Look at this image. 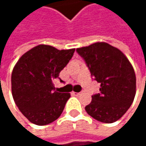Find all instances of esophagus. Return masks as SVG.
Instances as JSON below:
<instances>
[{"mask_svg": "<svg viewBox=\"0 0 146 146\" xmlns=\"http://www.w3.org/2000/svg\"><path fill=\"white\" fill-rule=\"evenodd\" d=\"M73 94L74 96H79L81 93H80V92H73Z\"/></svg>", "mask_w": 146, "mask_h": 146, "instance_id": "1", "label": "esophagus"}]
</instances>
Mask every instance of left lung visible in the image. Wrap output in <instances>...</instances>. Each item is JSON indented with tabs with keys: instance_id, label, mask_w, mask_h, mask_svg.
<instances>
[{
	"instance_id": "8db88e82",
	"label": "left lung",
	"mask_w": 146,
	"mask_h": 146,
	"mask_svg": "<svg viewBox=\"0 0 146 146\" xmlns=\"http://www.w3.org/2000/svg\"><path fill=\"white\" fill-rule=\"evenodd\" d=\"M91 76L101 84L100 93L92 96L85 111L96 120L111 123L129 110L136 93V77L126 56L106 42L78 48Z\"/></svg>"
}]
</instances>
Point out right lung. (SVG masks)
<instances>
[{
    "instance_id": "add662e5",
    "label": "right lung",
    "mask_w": 146,
    "mask_h": 146,
    "mask_svg": "<svg viewBox=\"0 0 146 146\" xmlns=\"http://www.w3.org/2000/svg\"><path fill=\"white\" fill-rule=\"evenodd\" d=\"M75 49L39 44L25 52L12 73L15 103L29 122L43 126L56 120L70 98L56 90L53 81L73 57Z\"/></svg>"
}]
</instances>
